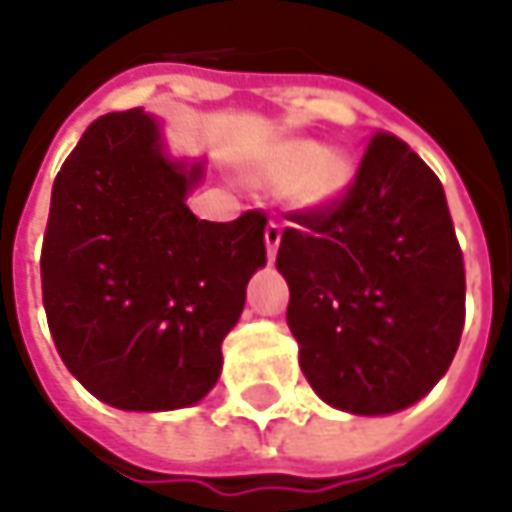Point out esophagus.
Instances as JSON below:
<instances>
[{
    "label": "esophagus",
    "instance_id": "1",
    "mask_svg": "<svg viewBox=\"0 0 512 512\" xmlns=\"http://www.w3.org/2000/svg\"><path fill=\"white\" fill-rule=\"evenodd\" d=\"M279 242H282V225H279L276 219H270L265 227V245H267V256H270V259H276Z\"/></svg>",
    "mask_w": 512,
    "mask_h": 512
}]
</instances>
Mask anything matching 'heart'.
Listing matches in <instances>:
<instances>
[{"mask_svg": "<svg viewBox=\"0 0 512 512\" xmlns=\"http://www.w3.org/2000/svg\"><path fill=\"white\" fill-rule=\"evenodd\" d=\"M267 176L290 185V196L305 207H330L350 190L356 179L353 159L336 148H319L316 142H285L267 162Z\"/></svg>", "mask_w": 512, "mask_h": 512, "instance_id": "obj_1", "label": "heart"}]
</instances>
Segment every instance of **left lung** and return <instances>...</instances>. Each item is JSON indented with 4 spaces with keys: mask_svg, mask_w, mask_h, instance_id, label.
<instances>
[{
    "mask_svg": "<svg viewBox=\"0 0 512 512\" xmlns=\"http://www.w3.org/2000/svg\"><path fill=\"white\" fill-rule=\"evenodd\" d=\"M293 222L276 267L310 387L353 416L419 402L464 327V259L439 176L402 139L376 133L344 199Z\"/></svg>",
    "mask_w": 512,
    "mask_h": 512,
    "instance_id": "left-lung-1",
    "label": "left lung"
}]
</instances>
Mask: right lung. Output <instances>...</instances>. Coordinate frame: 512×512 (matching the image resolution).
Returning <instances> with one entry per match:
<instances>
[{
  "label": "right lung",
  "mask_w": 512,
  "mask_h": 512,
  "mask_svg": "<svg viewBox=\"0 0 512 512\" xmlns=\"http://www.w3.org/2000/svg\"><path fill=\"white\" fill-rule=\"evenodd\" d=\"M165 148L142 108L99 116L59 170L42 245V302L70 373L119 410L205 399L222 342L265 267V213L205 222L187 207L202 182Z\"/></svg>",
  "instance_id": "obj_1"
}]
</instances>
